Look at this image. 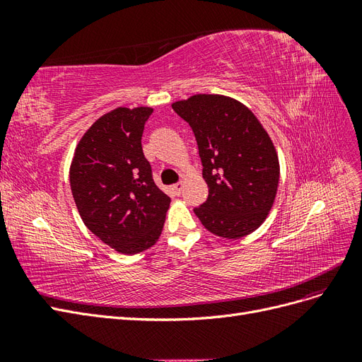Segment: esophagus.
Returning a JSON list of instances; mask_svg holds the SVG:
<instances>
[{"label": "esophagus", "instance_id": "obj_1", "mask_svg": "<svg viewBox=\"0 0 362 362\" xmlns=\"http://www.w3.org/2000/svg\"><path fill=\"white\" fill-rule=\"evenodd\" d=\"M172 189H173V192L177 193V194H181V193H182V189H184V184H182V182L173 184V185H172Z\"/></svg>", "mask_w": 362, "mask_h": 362}]
</instances>
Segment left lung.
Segmentation results:
<instances>
[{
  "label": "left lung",
  "mask_w": 362,
  "mask_h": 362,
  "mask_svg": "<svg viewBox=\"0 0 362 362\" xmlns=\"http://www.w3.org/2000/svg\"><path fill=\"white\" fill-rule=\"evenodd\" d=\"M172 108L193 129L208 185V198L194 214L218 237L254 233L279 184V160L267 131L245 104L223 95H193Z\"/></svg>",
  "instance_id": "8db88e82"
}]
</instances>
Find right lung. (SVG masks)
I'll return each instance as SVG.
<instances>
[{
  "mask_svg": "<svg viewBox=\"0 0 362 362\" xmlns=\"http://www.w3.org/2000/svg\"><path fill=\"white\" fill-rule=\"evenodd\" d=\"M152 112L117 107L103 115L78 141L71 163V190L84 225L125 255L156 245L170 204L141 149Z\"/></svg>",
  "mask_w": 362,
  "mask_h": 362,
  "instance_id": "obj_1",
  "label": "right lung"
}]
</instances>
